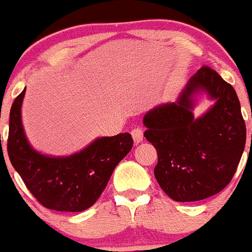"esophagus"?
<instances>
[{
	"label": "esophagus",
	"mask_w": 252,
	"mask_h": 252,
	"mask_svg": "<svg viewBox=\"0 0 252 252\" xmlns=\"http://www.w3.org/2000/svg\"><path fill=\"white\" fill-rule=\"evenodd\" d=\"M131 134L136 144H139V143L143 140V129L139 128V127H134V128L131 131Z\"/></svg>",
	"instance_id": "obj_1"
}]
</instances>
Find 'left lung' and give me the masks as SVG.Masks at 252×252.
I'll return each mask as SVG.
<instances>
[{"mask_svg":"<svg viewBox=\"0 0 252 252\" xmlns=\"http://www.w3.org/2000/svg\"><path fill=\"white\" fill-rule=\"evenodd\" d=\"M202 92L214 105L194 118V97ZM143 124L144 137L158 151L154 174L172 199L202 201L232 180L245 148V121L233 86L210 67L192 75L177 102L149 110Z\"/></svg>","mask_w":252,"mask_h":252,"instance_id":"1","label":"left lung"}]
</instances>
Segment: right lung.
Here are the masks:
<instances>
[{"mask_svg": "<svg viewBox=\"0 0 252 252\" xmlns=\"http://www.w3.org/2000/svg\"><path fill=\"white\" fill-rule=\"evenodd\" d=\"M26 88L10 108L7 151L14 169L43 207L58 212H83L99 198L119 162L131 151V134L97 138L69 156H48L30 145L21 123Z\"/></svg>", "mask_w": 252, "mask_h": 252, "instance_id": "obj_1", "label": "right lung"}]
</instances>
